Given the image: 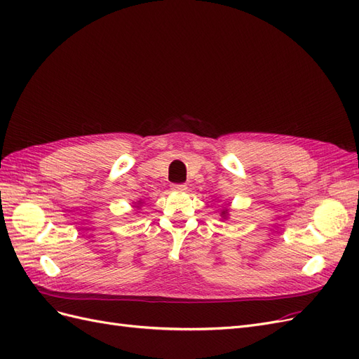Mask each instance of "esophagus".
Masks as SVG:
<instances>
[{"mask_svg": "<svg viewBox=\"0 0 359 359\" xmlns=\"http://www.w3.org/2000/svg\"><path fill=\"white\" fill-rule=\"evenodd\" d=\"M186 189H187L186 184H172V190L175 191H184Z\"/></svg>", "mask_w": 359, "mask_h": 359, "instance_id": "obj_1", "label": "esophagus"}]
</instances>
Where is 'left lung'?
I'll return each mask as SVG.
<instances>
[{
  "label": "left lung",
  "mask_w": 359,
  "mask_h": 359,
  "mask_svg": "<svg viewBox=\"0 0 359 359\" xmlns=\"http://www.w3.org/2000/svg\"><path fill=\"white\" fill-rule=\"evenodd\" d=\"M223 214H224V212H223Z\"/></svg>",
  "instance_id": "left-lung-1"
}]
</instances>
